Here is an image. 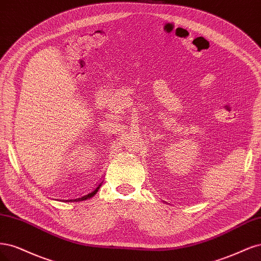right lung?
Listing matches in <instances>:
<instances>
[{"label":"right lung","instance_id":"add662e5","mask_svg":"<svg viewBox=\"0 0 261 261\" xmlns=\"http://www.w3.org/2000/svg\"><path fill=\"white\" fill-rule=\"evenodd\" d=\"M99 187H100V184H99V186H98V187H97V188H96V189H95V190H94L93 192H91V193H90V194H88V195H86V196H82V197H80V198H77V199H74V200H75V201H79V200H85V199L91 198V197H92V196H93L94 194H96V192L98 191ZM71 200H72V199H70L69 201H71ZM67 201H68V200H67Z\"/></svg>","mask_w":261,"mask_h":261}]
</instances>
